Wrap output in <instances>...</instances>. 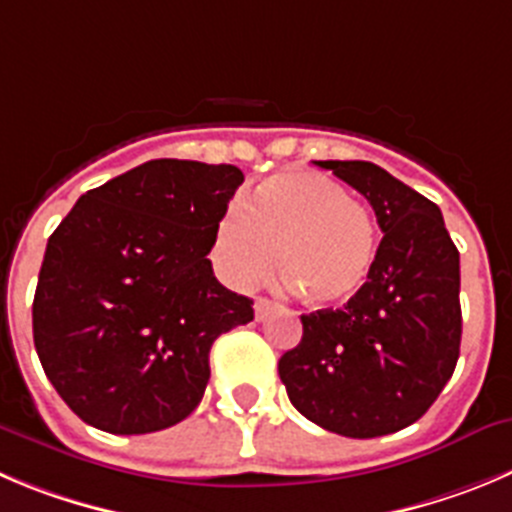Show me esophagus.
<instances>
[{"label":"esophagus","mask_w":512,"mask_h":512,"mask_svg":"<svg viewBox=\"0 0 512 512\" xmlns=\"http://www.w3.org/2000/svg\"><path fill=\"white\" fill-rule=\"evenodd\" d=\"M275 308H278V305L272 303L270 298H257L255 300V318L257 321H265L267 315H270Z\"/></svg>","instance_id":"1"}]
</instances>
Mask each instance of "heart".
I'll use <instances>...</instances> for the list:
<instances>
[{
	"label": "heart",
	"mask_w": 512,
	"mask_h": 512,
	"mask_svg": "<svg viewBox=\"0 0 512 512\" xmlns=\"http://www.w3.org/2000/svg\"><path fill=\"white\" fill-rule=\"evenodd\" d=\"M280 250L283 278L315 305H343L369 283L376 234L341 181L308 169L275 174L224 214L214 255L240 288L262 283Z\"/></svg>",
	"instance_id": "b5f03b06"
}]
</instances>
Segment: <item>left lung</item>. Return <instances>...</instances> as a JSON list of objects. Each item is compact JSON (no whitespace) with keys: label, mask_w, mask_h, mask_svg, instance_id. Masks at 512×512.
<instances>
[{"label":"left lung","mask_w":512,"mask_h":512,"mask_svg":"<svg viewBox=\"0 0 512 512\" xmlns=\"http://www.w3.org/2000/svg\"><path fill=\"white\" fill-rule=\"evenodd\" d=\"M364 194L379 222L369 283L343 308L300 315L278 374L293 407L353 439L399 432L442 394L460 358V252L442 212L371 161H315Z\"/></svg>","instance_id":"left-lung-1"}]
</instances>
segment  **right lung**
Here are the masks:
<instances>
[{
	"mask_svg": "<svg viewBox=\"0 0 512 512\" xmlns=\"http://www.w3.org/2000/svg\"><path fill=\"white\" fill-rule=\"evenodd\" d=\"M242 181L229 164L146 161L85 191L50 234L32 333L85 424L148 434L197 409L212 343L255 318L207 257Z\"/></svg>",
	"mask_w": 512,
	"mask_h": 512,
	"instance_id": "right-lung-1",
	"label": "right lung"
}]
</instances>
